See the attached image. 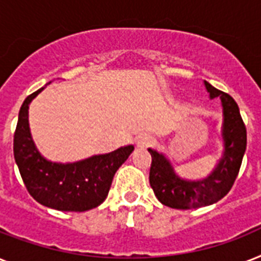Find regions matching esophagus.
<instances>
[{"instance_id":"34e87169","label":"esophagus","mask_w":261,"mask_h":261,"mask_svg":"<svg viewBox=\"0 0 261 261\" xmlns=\"http://www.w3.org/2000/svg\"><path fill=\"white\" fill-rule=\"evenodd\" d=\"M151 143H153V139L150 137H147V135H143V137H139L137 139V146L141 147V149H146V147L151 146Z\"/></svg>"}]
</instances>
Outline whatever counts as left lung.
<instances>
[{
	"label": "left lung",
	"mask_w": 261,
	"mask_h": 261,
	"mask_svg": "<svg viewBox=\"0 0 261 261\" xmlns=\"http://www.w3.org/2000/svg\"><path fill=\"white\" fill-rule=\"evenodd\" d=\"M204 87L210 98H221L223 108V154L214 171L202 180H186L174 173L171 161L163 153L149 149L150 187L160 202L172 208L190 210L221 200L234 184L247 149V128L234 98L207 81Z\"/></svg>",
	"instance_id": "obj_1"
}]
</instances>
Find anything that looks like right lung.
Wrapping results in <instances>:
<instances>
[{"mask_svg": "<svg viewBox=\"0 0 261 261\" xmlns=\"http://www.w3.org/2000/svg\"><path fill=\"white\" fill-rule=\"evenodd\" d=\"M43 90L24 100L13 138L14 160L32 198L59 211H87L106 200L112 178L134 146L120 147L108 154L92 155L73 164L51 163L38 151L30 133V102Z\"/></svg>", "mask_w": 261, "mask_h": 261, "instance_id": "add662e5", "label": "right lung"}]
</instances>
